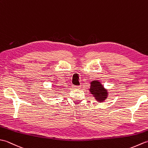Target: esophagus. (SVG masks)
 Listing matches in <instances>:
<instances>
[{"mask_svg": "<svg viewBox=\"0 0 148 148\" xmlns=\"http://www.w3.org/2000/svg\"><path fill=\"white\" fill-rule=\"evenodd\" d=\"M79 86H76V85H72V89H79Z\"/></svg>", "mask_w": 148, "mask_h": 148, "instance_id": "obj_1", "label": "esophagus"}]
</instances>
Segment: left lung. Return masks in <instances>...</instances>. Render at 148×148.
<instances>
[{
    "mask_svg": "<svg viewBox=\"0 0 148 148\" xmlns=\"http://www.w3.org/2000/svg\"><path fill=\"white\" fill-rule=\"evenodd\" d=\"M88 90L97 102H102L108 99V90L106 89L99 80L92 81L90 83V87Z\"/></svg>",
    "mask_w": 148,
    "mask_h": 148,
    "instance_id": "obj_1",
    "label": "left lung"
}]
</instances>
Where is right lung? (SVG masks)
I'll list each match as a JSON object with an SVG mask.
<instances>
[{"mask_svg": "<svg viewBox=\"0 0 148 148\" xmlns=\"http://www.w3.org/2000/svg\"><path fill=\"white\" fill-rule=\"evenodd\" d=\"M58 89H60V88H58Z\"/></svg>", "mask_w": 148, "mask_h": 148, "instance_id": "right-lung-1", "label": "right lung"}]
</instances>
